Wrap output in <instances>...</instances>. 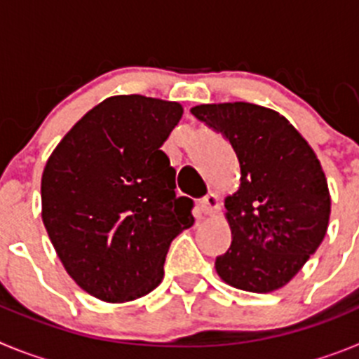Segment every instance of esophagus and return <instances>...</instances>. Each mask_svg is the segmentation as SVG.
<instances>
[{
	"mask_svg": "<svg viewBox=\"0 0 359 359\" xmlns=\"http://www.w3.org/2000/svg\"><path fill=\"white\" fill-rule=\"evenodd\" d=\"M219 205H221V203H219V196L214 194V192H208V194L205 196L203 199H199V203H198L199 210L207 215L214 214V212L219 208Z\"/></svg>",
	"mask_w": 359,
	"mask_h": 359,
	"instance_id": "esophagus-1",
	"label": "esophagus"
}]
</instances>
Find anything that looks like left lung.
Returning <instances> with one entry per match:
<instances>
[{
    "label": "left lung",
    "mask_w": 359,
    "mask_h": 359,
    "mask_svg": "<svg viewBox=\"0 0 359 359\" xmlns=\"http://www.w3.org/2000/svg\"><path fill=\"white\" fill-rule=\"evenodd\" d=\"M190 113L230 142L241 165L239 190L224 199L231 244L215 271L252 293L286 286L327 231L331 196L315 151L268 107L201 104Z\"/></svg>",
    "instance_id": "8db88e82"
}]
</instances>
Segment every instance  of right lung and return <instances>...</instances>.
Returning a JSON list of instances; mask_svg holds the SVG:
<instances>
[{
  "instance_id": "add662e5",
  "label": "right lung",
  "mask_w": 359,
  "mask_h": 359,
  "mask_svg": "<svg viewBox=\"0 0 359 359\" xmlns=\"http://www.w3.org/2000/svg\"><path fill=\"white\" fill-rule=\"evenodd\" d=\"M182 115L177 102L109 97L46 161L44 228L69 277L104 302H129L158 287L170 243L194 224V203L176 198V170L161 151Z\"/></svg>"
}]
</instances>
